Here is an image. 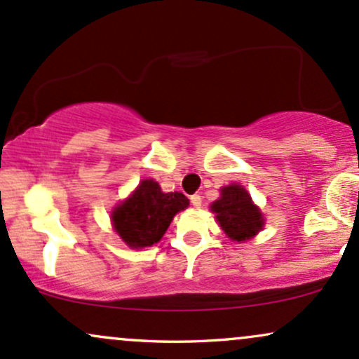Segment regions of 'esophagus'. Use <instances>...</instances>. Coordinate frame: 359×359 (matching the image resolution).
<instances>
[{"label": "esophagus", "mask_w": 359, "mask_h": 359, "mask_svg": "<svg viewBox=\"0 0 359 359\" xmlns=\"http://www.w3.org/2000/svg\"><path fill=\"white\" fill-rule=\"evenodd\" d=\"M191 204L194 208H201L203 205V196H199V194H194L191 196Z\"/></svg>", "instance_id": "obj_1"}]
</instances>
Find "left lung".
I'll return each mask as SVG.
<instances>
[{
  "instance_id": "obj_1",
  "label": "left lung",
  "mask_w": 359,
  "mask_h": 359,
  "mask_svg": "<svg viewBox=\"0 0 359 359\" xmlns=\"http://www.w3.org/2000/svg\"><path fill=\"white\" fill-rule=\"evenodd\" d=\"M211 211L216 212L222 231L233 241L250 240L263 226L262 212L241 185L222 187L221 197L214 201Z\"/></svg>"
}]
</instances>
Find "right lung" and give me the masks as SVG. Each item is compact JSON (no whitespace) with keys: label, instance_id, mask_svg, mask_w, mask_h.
<instances>
[{"label":"right lung","instance_id":"right-lung-1","mask_svg":"<svg viewBox=\"0 0 359 359\" xmlns=\"http://www.w3.org/2000/svg\"><path fill=\"white\" fill-rule=\"evenodd\" d=\"M189 205L182 192H162L154 180H142L137 191L113 211V226L131 248H147L162 240L172 219Z\"/></svg>","mask_w":359,"mask_h":359}]
</instances>
